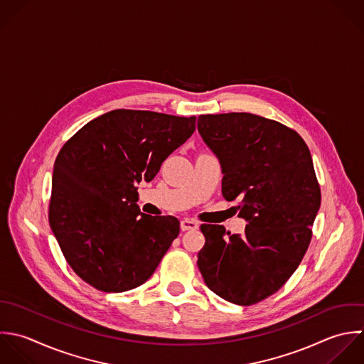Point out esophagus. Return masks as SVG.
Returning a JSON list of instances; mask_svg holds the SVG:
<instances>
[{"mask_svg": "<svg viewBox=\"0 0 364 364\" xmlns=\"http://www.w3.org/2000/svg\"><path fill=\"white\" fill-rule=\"evenodd\" d=\"M180 227H181V231H190V230H197L198 224L191 218H184L180 223Z\"/></svg>", "mask_w": 364, "mask_h": 364, "instance_id": "obj_1", "label": "esophagus"}]
</instances>
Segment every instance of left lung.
Instances as JSON below:
<instances>
[{"label":"left lung","mask_w":364,"mask_h":364,"mask_svg":"<svg viewBox=\"0 0 364 364\" xmlns=\"http://www.w3.org/2000/svg\"><path fill=\"white\" fill-rule=\"evenodd\" d=\"M198 133L218 159L225 200H241L248 225L231 234L203 224L198 269L205 285L235 305L275 294L299 267L321 208L311 151L292 129L251 113L201 114Z\"/></svg>","instance_id":"8db88e82"}]
</instances>
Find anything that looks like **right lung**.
Listing matches in <instances>:
<instances>
[{
    "mask_svg": "<svg viewBox=\"0 0 364 364\" xmlns=\"http://www.w3.org/2000/svg\"><path fill=\"white\" fill-rule=\"evenodd\" d=\"M196 130V116L117 109L86 123L60 149L49 224L70 268L103 292L144 284L180 232L171 215L137 205L140 181Z\"/></svg>",
    "mask_w": 364,
    "mask_h": 364,
    "instance_id": "obj_1",
    "label": "right lung"
}]
</instances>
